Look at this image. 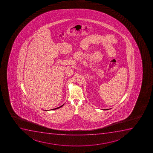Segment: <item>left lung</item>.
Wrapping results in <instances>:
<instances>
[{
  "label": "left lung",
  "instance_id": "8db88e82",
  "mask_svg": "<svg viewBox=\"0 0 153 153\" xmlns=\"http://www.w3.org/2000/svg\"><path fill=\"white\" fill-rule=\"evenodd\" d=\"M106 110H108V109H106Z\"/></svg>",
  "mask_w": 153,
  "mask_h": 153
}]
</instances>
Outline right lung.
Segmentation results:
<instances>
[{"mask_svg": "<svg viewBox=\"0 0 153 153\" xmlns=\"http://www.w3.org/2000/svg\"><path fill=\"white\" fill-rule=\"evenodd\" d=\"M63 105H64V104H63V105H62L61 106H59V107H58V108H54V109H52V110H56V109H58V108H61V107H62V106H63Z\"/></svg>", "mask_w": 153, "mask_h": 153, "instance_id": "add662e5", "label": "right lung"}]
</instances>
